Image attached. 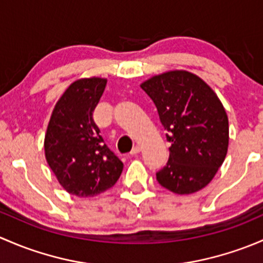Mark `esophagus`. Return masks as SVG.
Masks as SVG:
<instances>
[{
  "label": "esophagus",
  "instance_id": "34e87169",
  "mask_svg": "<svg viewBox=\"0 0 263 263\" xmlns=\"http://www.w3.org/2000/svg\"><path fill=\"white\" fill-rule=\"evenodd\" d=\"M140 151H142V148H140V145H135V147L133 148V149H132L130 154H132V156H135V154H138V153H139Z\"/></svg>",
  "mask_w": 263,
  "mask_h": 263
}]
</instances>
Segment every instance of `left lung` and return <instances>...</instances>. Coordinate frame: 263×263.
<instances>
[{"mask_svg": "<svg viewBox=\"0 0 263 263\" xmlns=\"http://www.w3.org/2000/svg\"><path fill=\"white\" fill-rule=\"evenodd\" d=\"M140 87L153 100L170 143V158L157 172L167 190L189 195L209 185L226 159L228 116L209 85L187 71H170Z\"/></svg>", "mask_w": 263, "mask_h": 263, "instance_id": "left-lung-1", "label": "left lung"}]
</instances>
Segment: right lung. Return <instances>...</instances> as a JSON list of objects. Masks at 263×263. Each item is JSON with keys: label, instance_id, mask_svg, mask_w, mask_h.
<instances>
[{"label": "right lung", "instance_id": "add662e5", "mask_svg": "<svg viewBox=\"0 0 263 263\" xmlns=\"http://www.w3.org/2000/svg\"><path fill=\"white\" fill-rule=\"evenodd\" d=\"M106 78H81L68 86L54 106L44 139L45 158L62 187L80 197L112 187L123 162L104 144L92 114Z\"/></svg>", "mask_w": 263, "mask_h": 263}]
</instances>
